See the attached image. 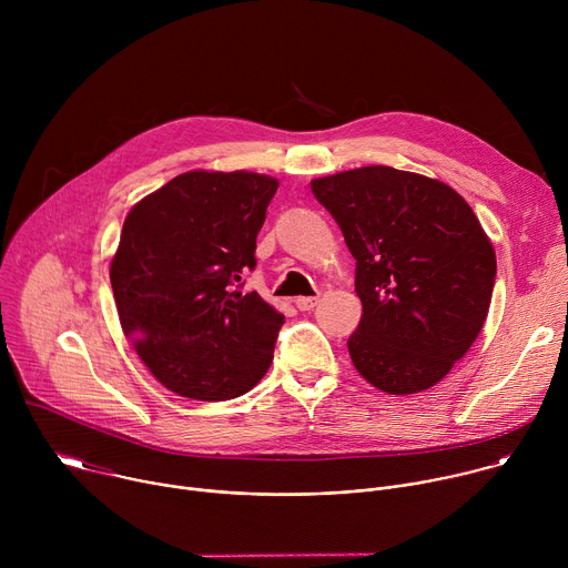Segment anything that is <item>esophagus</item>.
Wrapping results in <instances>:
<instances>
[{
  "label": "esophagus",
  "instance_id": "1",
  "mask_svg": "<svg viewBox=\"0 0 568 568\" xmlns=\"http://www.w3.org/2000/svg\"><path fill=\"white\" fill-rule=\"evenodd\" d=\"M316 296H298L296 301H294V305L301 310V312H307V310H312L314 305H316Z\"/></svg>",
  "mask_w": 568,
  "mask_h": 568
}]
</instances>
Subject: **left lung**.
<instances>
[{
	"label": "left lung",
	"instance_id": "obj_1",
	"mask_svg": "<svg viewBox=\"0 0 568 568\" xmlns=\"http://www.w3.org/2000/svg\"><path fill=\"white\" fill-rule=\"evenodd\" d=\"M312 193L357 261L355 368L393 395L434 386L490 310L497 256L478 217L447 184L390 166L314 180Z\"/></svg>",
	"mask_w": 568,
	"mask_h": 568
}]
</instances>
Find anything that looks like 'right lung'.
<instances>
[{
    "label": "right lung",
    "mask_w": 568,
    "mask_h": 568,
    "mask_svg": "<svg viewBox=\"0 0 568 568\" xmlns=\"http://www.w3.org/2000/svg\"><path fill=\"white\" fill-rule=\"evenodd\" d=\"M278 182L191 171L125 217L110 281L125 337L173 393L202 402L254 388L274 359L285 316L240 278Z\"/></svg>",
    "instance_id": "obj_1"
}]
</instances>
